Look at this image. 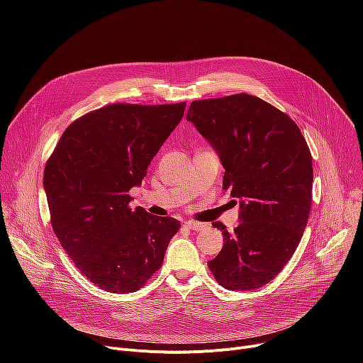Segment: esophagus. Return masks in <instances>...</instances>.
<instances>
[{"mask_svg":"<svg viewBox=\"0 0 363 363\" xmlns=\"http://www.w3.org/2000/svg\"><path fill=\"white\" fill-rule=\"evenodd\" d=\"M185 227H188L192 231H202L203 228H206L203 223H198V221H185Z\"/></svg>","mask_w":363,"mask_h":363,"instance_id":"1","label":"esophagus"}]
</instances>
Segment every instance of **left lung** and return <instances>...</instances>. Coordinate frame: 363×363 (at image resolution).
<instances>
[{
    "instance_id": "1",
    "label": "left lung",
    "mask_w": 363,
    "mask_h": 363,
    "mask_svg": "<svg viewBox=\"0 0 363 363\" xmlns=\"http://www.w3.org/2000/svg\"><path fill=\"white\" fill-rule=\"evenodd\" d=\"M186 119L217 150L223 188L240 203L233 233L213 223L224 245L208 267L228 290L262 287L284 269L307 225L312 153L290 116L247 93L195 100Z\"/></svg>"
}]
</instances>
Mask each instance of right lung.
Masks as SVG:
<instances>
[{
    "label": "right lung",
    "instance_id": "right-lung-1",
    "mask_svg": "<svg viewBox=\"0 0 363 363\" xmlns=\"http://www.w3.org/2000/svg\"><path fill=\"white\" fill-rule=\"evenodd\" d=\"M185 101L130 103L89 112L62 135L44 169L55 234L91 283L111 293L139 290L164 262L181 224L132 210L130 188L181 122Z\"/></svg>",
    "mask_w": 363,
    "mask_h": 363
}]
</instances>
